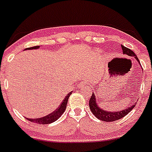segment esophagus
<instances>
[{
  "instance_id": "esophagus-1",
  "label": "esophagus",
  "mask_w": 152,
  "mask_h": 152,
  "mask_svg": "<svg viewBox=\"0 0 152 152\" xmlns=\"http://www.w3.org/2000/svg\"><path fill=\"white\" fill-rule=\"evenodd\" d=\"M86 85H87V82L85 81V80H82V81L80 82V83L78 85V87L80 89V88H83L84 87V86H86Z\"/></svg>"
}]
</instances>
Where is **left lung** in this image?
I'll use <instances>...</instances> for the list:
<instances>
[{
    "mask_svg": "<svg viewBox=\"0 0 152 152\" xmlns=\"http://www.w3.org/2000/svg\"><path fill=\"white\" fill-rule=\"evenodd\" d=\"M121 48L122 51H123L124 55H127V56H128L130 57H134L135 59L138 62L139 66H141V63L139 62L137 57L135 56L134 52H132L130 48H126L125 46H124L122 45ZM136 104L137 103H134V104L131 105L128 107L125 108V109L122 110H116V111H110H110H108V110H106L104 109H102L100 106L98 105L95 94L93 93V94L91 96V98H90V102H89V106H90L91 112L94 113V115L96 118L106 122H111L114 121H117V120L121 119L122 117H125L127 113H129L131 110L134 107V106L136 105Z\"/></svg>",
    "mask_w": 152,
    "mask_h": 152,
    "instance_id": "8db88e82",
    "label": "left lung"
}]
</instances>
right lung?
Instances as JSON below:
<instances>
[{
	"label": "right lung",
	"mask_w": 152,
	"mask_h": 152,
	"mask_svg": "<svg viewBox=\"0 0 152 152\" xmlns=\"http://www.w3.org/2000/svg\"><path fill=\"white\" fill-rule=\"evenodd\" d=\"M40 48L39 45H37V46L31 47V48H25V50H33V49H38V48ZM72 94V92L69 93L68 95L66 96V97L64 98L63 101L59 105V107H58V109H56L55 111H53V113L48 114V115L42 117H39V118H27V119L30 121L31 122H34V123H38L40 124H51L55 122L56 120H58L59 117H61L62 113H64L65 110L66 108V105H67V102H68V99L69 97V96Z\"/></svg>",
	"instance_id": "1"
}]
</instances>
